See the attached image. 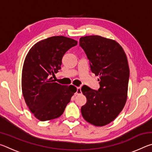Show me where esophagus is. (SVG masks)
<instances>
[{"instance_id":"obj_1","label":"esophagus","mask_w":152,"mask_h":152,"mask_svg":"<svg viewBox=\"0 0 152 152\" xmlns=\"http://www.w3.org/2000/svg\"><path fill=\"white\" fill-rule=\"evenodd\" d=\"M82 93V91H81V88L80 87H77L76 88V94H80Z\"/></svg>"}]
</instances>
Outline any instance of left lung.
<instances>
[{"label":"left lung","mask_w":152,"mask_h":152,"mask_svg":"<svg viewBox=\"0 0 152 152\" xmlns=\"http://www.w3.org/2000/svg\"><path fill=\"white\" fill-rule=\"evenodd\" d=\"M80 46L87 56L91 70L99 76L98 91L84 85L81 91L86 103L81 108L82 115L95 126L112 122L124 107L127 96L129 68L124 50L115 40L99 35L80 39Z\"/></svg>","instance_id":"8db88e82"}]
</instances>
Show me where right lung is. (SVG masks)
I'll list each match as a JSON object with an SVG mask.
<instances>
[{"mask_svg":"<svg viewBox=\"0 0 152 152\" xmlns=\"http://www.w3.org/2000/svg\"><path fill=\"white\" fill-rule=\"evenodd\" d=\"M77 41L53 36L40 41L30 49L22 70V92L34 116L42 121L60 117L76 92L72 85H61L53 77L61 69L64 55Z\"/></svg>","mask_w":152,"mask_h":152,"instance_id":"right-lung-1","label":"right lung"}]
</instances>
